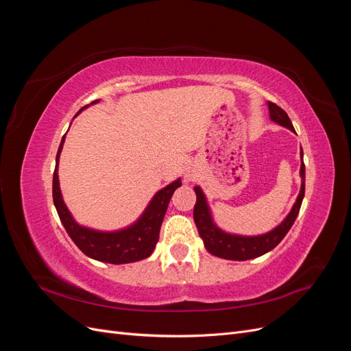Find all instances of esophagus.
Wrapping results in <instances>:
<instances>
[{
  "label": "esophagus",
  "instance_id": "obj_1",
  "mask_svg": "<svg viewBox=\"0 0 351 351\" xmlns=\"http://www.w3.org/2000/svg\"><path fill=\"white\" fill-rule=\"evenodd\" d=\"M186 177H187V180H190V177H192V174L187 173V174H186Z\"/></svg>",
  "mask_w": 351,
  "mask_h": 351
}]
</instances>
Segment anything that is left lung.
Returning a JSON list of instances; mask_svg holds the SVG:
<instances>
[{"label":"left lung","mask_w":351,"mask_h":351,"mask_svg":"<svg viewBox=\"0 0 351 351\" xmlns=\"http://www.w3.org/2000/svg\"><path fill=\"white\" fill-rule=\"evenodd\" d=\"M267 105L269 110L271 121L294 132L291 120L289 119V115H287V112L282 108H280L278 105H275L269 101L267 102ZM300 156H302V165H300L302 186H300L299 196H297L291 210L289 212V215H287L277 227L269 230L268 232H263V234L241 236V234H234V232H227L222 228H219L214 219V215H212V210L204 190L200 189V186H195L196 205L193 210V218L196 222L199 236L202 240H204L205 247L210 254H214V256H218L222 259H228V261L254 259V258L262 256L265 253L271 252L285 237L287 232H289V230L294 224L297 215H299V210L304 197L303 151H300Z\"/></svg>","instance_id":"1"}]
</instances>
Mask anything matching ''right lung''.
Returning a JSON list of instances; mask_svg holds the SVG:
<instances>
[{
    "label": "right lung",
    "instance_id": "add662e5",
    "mask_svg": "<svg viewBox=\"0 0 351 351\" xmlns=\"http://www.w3.org/2000/svg\"><path fill=\"white\" fill-rule=\"evenodd\" d=\"M98 102L99 99L90 102V105H95ZM90 105H86V107L79 110V112L74 115L73 119H76L83 110H86ZM64 141L66 134L62 136L56 158V171L54 178H52V199H54V205L61 219V224L64 226L74 244H76L86 256L95 261L114 265L132 263L151 256L159 239V230H161V224L165 217L169 199H171L176 189L182 186V178H177L173 183H169L161 190H158L149 204L145 208V210L142 212V215L134 222H132L130 226L114 231H102L82 226L71 215L64 199H62L60 189L58 164Z\"/></svg>",
    "mask_w": 351,
    "mask_h": 351
}]
</instances>
